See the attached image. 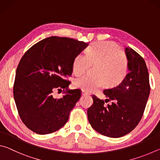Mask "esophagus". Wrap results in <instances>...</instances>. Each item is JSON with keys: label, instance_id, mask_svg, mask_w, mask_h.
<instances>
[{"label": "esophagus", "instance_id": "1", "mask_svg": "<svg viewBox=\"0 0 160 160\" xmlns=\"http://www.w3.org/2000/svg\"><path fill=\"white\" fill-rule=\"evenodd\" d=\"M88 94H89V93H88V92H87L84 91V90H82V96L88 95Z\"/></svg>", "mask_w": 160, "mask_h": 160}]
</instances>
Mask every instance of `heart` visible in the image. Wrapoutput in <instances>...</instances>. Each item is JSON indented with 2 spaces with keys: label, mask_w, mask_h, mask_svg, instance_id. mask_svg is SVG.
Returning <instances> with one entry per match:
<instances>
[{
  "label": "heart",
  "mask_w": 160,
  "mask_h": 160,
  "mask_svg": "<svg viewBox=\"0 0 160 160\" xmlns=\"http://www.w3.org/2000/svg\"><path fill=\"white\" fill-rule=\"evenodd\" d=\"M128 58L120 47L111 42H95L90 46L85 54L79 53L72 63V72L76 75L85 73L91 65H96L95 76L85 75L75 79L73 85L84 91L93 92L107 83L113 86L126 77Z\"/></svg>",
  "instance_id": "b5f03b06"
}]
</instances>
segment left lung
<instances>
[{"instance_id":"8db88e82","label":"left lung","mask_w":160,"mask_h":160,"mask_svg":"<svg viewBox=\"0 0 160 160\" xmlns=\"http://www.w3.org/2000/svg\"><path fill=\"white\" fill-rule=\"evenodd\" d=\"M128 73L113 88L104 90L107 99L92 95L93 104L88 108V117L99 133L120 138L131 132L141 120L150 94L149 73L145 60L140 54L126 47ZM111 104L107 106L105 102Z\"/></svg>"}]
</instances>
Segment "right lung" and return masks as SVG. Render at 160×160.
<instances>
[{"label": "right lung", "instance_id": "right-lung-1", "mask_svg": "<svg viewBox=\"0 0 160 160\" xmlns=\"http://www.w3.org/2000/svg\"><path fill=\"white\" fill-rule=\"evenodd\" d=\"M88 46L70 38L50 37L32 46L22 57L13 95L19 116L29 130L49 134L66 123L81 91L68 90L70 82L66 78L71 76L75 58ZM62 88L65 95L54 98L53 91Z\"/></svg>", "mask_w": 160, "mask_h": 160}]
</instances>
